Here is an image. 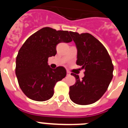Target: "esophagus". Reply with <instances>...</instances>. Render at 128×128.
Listing matches in <instances>:
<instances>
[{"label":"esophagus","instance_id":"esophagus-1","mask_svg":"<svg viewBox=\"0 0 128 128\" xmlns=\"http://www.w3.org/2000/svg\"><path fill=\"white\" fill-rule=\"evenodd\" d=\"M66 75H67V76L70 75V73L69 71H66Z\"/></svg>","mask_w":128,"mask_h":128}]
</instances>
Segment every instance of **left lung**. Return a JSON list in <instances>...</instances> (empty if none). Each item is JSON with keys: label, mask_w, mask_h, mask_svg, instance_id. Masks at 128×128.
<instances>
[{"label": "left lung", "mask_w": 128, "mask_h": 128, "mask_svg": "<svg viewBox=\"0 0 128 128\" xmlns=\"http://www.w3.org/2000/svg\"><path fill=\"white\" fill-rule=\"evenodd\" d=\"M69 33L78 49L76 64L85 70L82 80L71 74L75 77L76 83L70 86V99L78 104L94 103L106 92L112 80V59L103 45L92 34Z\"/></svg>", "instance_id": "left-lung-1"}]
</instances>
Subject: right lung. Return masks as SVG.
<instances>
[{
	"instance_id": "obj_1",
	"label": "right lung",
	"mask_w": 128,
	"mask_h": 128,
	"mask_svg": "<svg viewBox=\"0 0 128 128\" xmlns=\"http://www.w3.org/2000/svg\"><path fill=\"white\" fill-rule=\"evenodd\" d=\"M67 30L44 28L27 39L16 59L15 73L20 88L28 98L36 101L48 100L56 82L66 75L63 66L52 69L48 58L54 56L60 43L72 42Z\"/></svg>"
}]
</instances>
